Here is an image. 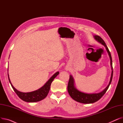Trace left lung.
<instances>
[{"mask_svg": "<svg viewBox=\"0 0 123 123\" xmlns=\"http://www.w3.org/2000/svg\"><path fill=\"white\" fill-rule=\"evenodd\" d=\"M94 37L95 39L97 40V41L106 47V49L109 55L110 59L112 73H111L110 81L109 84L107 86V87L103 90V91L100 93H93V94L85 93L79 91L78 90H77L75 87L74 80L72 76L70 75L69 81L68 82V87H67L68 92L70 96H71V97L73 100L78 102L83 103V104H91V103H95L97 101H98L99 100H100L102 98V97H103V96L106 93V91H107L110 85L111 84L112 80V78H113V66H112V57H111L110 52L109 51V49L107 46L105 41L103 40V39L101 37H100L98 35H94Z\"/></svg>", "mask_w": 123, "mask_h": 123, "instance_id": "left-lung-1", "label": "left lung"}]
</instances>
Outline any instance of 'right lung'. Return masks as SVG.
<instances>
[{
	"label": "right lung",
	"instance_id": "1",
	"mask_svg": "<svg viewBox=\"0 0 123 123\" xmlns=\"http://www.w3.org/2000/svg\"><path fill=\"white\" fill-rule=\"evenodd\" d=\"M59 74V72H56L49 79V80L45 84L44 86H42L40 89H39L36 90V91H34L33 92H27V93H23V92H21L18 91V90L16 89L13 87V86L12 85L9 79L8 74V77L9 82L13 89L14 90V92L21 100L27 102H36L40 101L46 97V96H47L49 92L51 83L52 82L53 80L56 78V77Z\"/></svg>",
	"mask_w": 123,
	"mask_h": 123
}]
</instances>
